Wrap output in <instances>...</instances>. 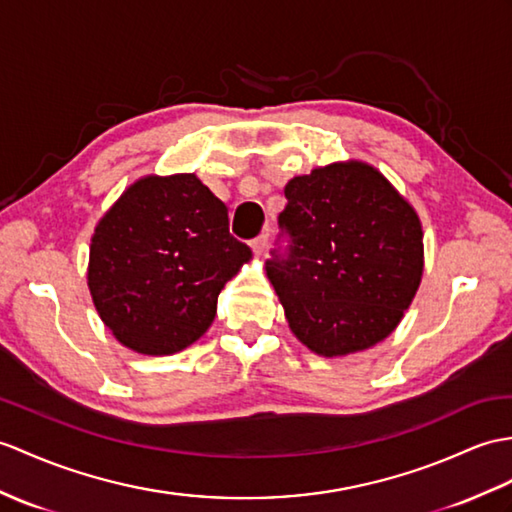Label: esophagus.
<instances>
[{"label":"esophagus","mask_w":512,"mask_h":512,"mask_svg":"<svg viewBox=\"0 0 512 512\" xmlns=\"http://www.w3.org/2000/svg\"><path fill=\"white\" fill-rule=\"evenodd\" d=\"M266 244H268V235L266 233H261V235H257L255 240L251 242V248H253V253L255 255H259V253H264V248H266Z\"/></svg>","instance_id":"1"}]
</instances>
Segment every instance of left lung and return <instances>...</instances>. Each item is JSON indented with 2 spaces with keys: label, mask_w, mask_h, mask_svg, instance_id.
Here are the masks:
<instances>
[{
  "label": "left lung",
  "mask_w": 512,
  "mask_h": 512,
  "mask_svg": "<svg viewBox=\"0 0 512 512\" xmlns=\"http://www.w3.org/2000/svg\"><path fill=\"white\" fill-rule=\"evenodd\" d=\"M279 227L288 259L266 275L292 334L323 358L375 347L401 323L423 277L419 213L364 161L294 176Z\"/></svg>",
  "instance_id": "left-lung-1"
}]
</instances>
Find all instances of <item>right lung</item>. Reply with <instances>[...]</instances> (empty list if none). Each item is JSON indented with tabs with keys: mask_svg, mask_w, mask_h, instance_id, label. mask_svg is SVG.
I'll return each instance as SVG.
<instances>
[{
	"mask_svg": "<svg viewBox=\"0 0 512 512\" xmlns=\"http://www.w3.org/2000/svg\"><path fill=\"white\" fill-rule=\"evenodd\" d=\"M229 233V211L196 174H148L95 224L87 285L117 342L144 355L194 344L218 294L251 261Z\"/></svg>",
	"mask_w": 512,
	"mask_h": 512,
	"instance_id": "add662e5",
	"label": "right lung"
}]
</instances>
